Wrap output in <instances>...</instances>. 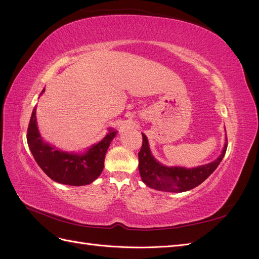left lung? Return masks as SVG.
Segmentation results:
<instances>
[{"label":"left lung","mask_w":259,"mask_h":259,"mask_svg":"<svg viewBox=\"0 0 259 259\" xmlns=\"http://www.w3.org/2000/svg\"><path fill=\"white\" fill-rule=\"evenodd\" d=\"M228 146L226 143L222 154L214 161L205 165L194 168H186L180 166H165L156 162L151 155L147 137L143 134V146L138 153V168L143 182L152 189L166 192H184L193 189L213 173L222 162Z\"/></svg>","instance_id":"left-lung-1"}]
</instances>
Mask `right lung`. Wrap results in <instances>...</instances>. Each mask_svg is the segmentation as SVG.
I'll use <instances>...</instances> for the list:
<instances>
[{
  "mask_svg": "<svg viewBox=\"0 0 259 259\" xmlns=\"http://www.w3.org/2000/svg\"><path fill=\"white\" fill-rule=\"evenodd\" d=\"M35 111L36 107L31 114L27 142L34 160L44 173L54 182L70 186L89 185L98 178L104 169L107 150L116 132L110 131L101 142L90 148L86 153L64 152L43 142L37 131Z\"/></svg>",
  "mask_w": 259,
  "mask_h": 259,
  "instance_id": "1",
  "label": "right lung"
}]
</instances>
